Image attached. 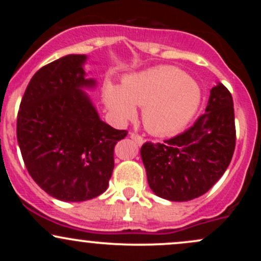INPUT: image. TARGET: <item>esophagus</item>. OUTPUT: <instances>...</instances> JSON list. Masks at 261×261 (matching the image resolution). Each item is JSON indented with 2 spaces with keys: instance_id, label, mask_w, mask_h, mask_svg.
I'll list each match as a JSON object with an SVG mask.
<instances>
[{
  "instance_id": "34e87169",
  "label": "esophagus",
  "mask_w": 261,
  "mask_h": 261,
  "mask_svg": "<svg viewBox=\"0 0 261 261\" xmlns=\"http://www.w3.org/2000/svg\"><path fill=\"white\" fill-rule=\"evenodd\" d=\"M130 137L135 141V142L137 143V145H142V143L145 142V140H143V137L140 136V135H137V134L131 133V134H130Z\"/></svg>"
}]
</instances>
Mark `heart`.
Here are the masks:
<instances>
[{
	"label": "heart",
	"mask_w": 261,
	"mask_h": 261,
	"mask_svg": "<svg viewBox=\"0 0 261 261\" xmlns=\"http://www.w3.org/2000/svg\"><path fill=\"white\" fill-rule=\"evenodd\" d=\"M104 103L116 121L136 115L143 106L142 120L149 133L170 135L185 127L194 118L201 91L195 80L173 66H157L125 77L122 86L107 82Z\"/></svg>",
	"instance_id": "1"
}]
</instances>
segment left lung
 I'll return each mask as SVG.
<instances>
[{"mask_svg": "<svg viewBox=\"0 0 261 261\" xmlns=\"http://www.w3.org/2000/svg\"><path fill=\"white\" fill-rule=\"evenodd\" d=\"M234 147L232 94L217 82L210 91L205 114L193 126L162 143H143L141 158L155 195L189 201L216 184L229 166Z\"/></svg>", "mask_w": 261, "mask_h": 261, "instance_id": "1", "label": "left lung"}]
</instances>
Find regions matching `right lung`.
<instances>
[{
    "instance_id": "add662e5",
    "label": "right lung",
    "mask_w": 261,
    "mask_h": 261,
    "mask_svg": "<svg viewBox=\"0 0 261 261\" xmlns=\"http://www.w3.org/2000/svg\"><path fill=\"white\" fill-rule=\"evenodd\" d=\"M86 55H66L41 67L27 87L17 140L29 174L45 193L81 202L107 190L114 147L127 135L100 120L85 89Z\"/></svg>"
}]
</instances>
